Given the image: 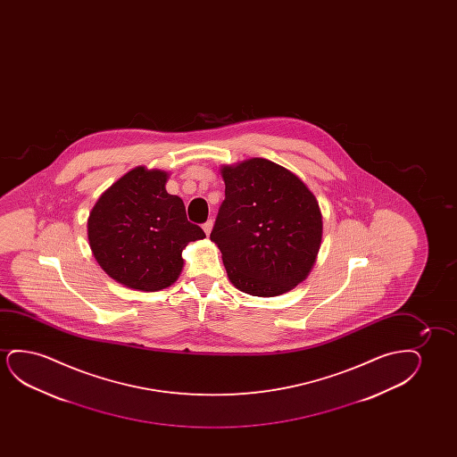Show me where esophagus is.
Listing matches in <instances>:
<instances>
[{
  "label": "esophagus",
  "mask_w": 457,
  "mask_h": 457,
  "mask_svg": "<svg viewBox=\"0 0 457 457\" xmlns=\"http://www.w3.org/2000/svg\"><path fill=\"white\" fill-rule=\"evenodd\" d=\"M213 228V220H207L206 223L203 225V229H204V232H206V236H209L211 234V231H212Z\"/></svg>",
  "instance_id": "obj_1"
}]
</instances>
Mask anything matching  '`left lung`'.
I'll return each mask as SVG.
<instances>
[{
    "label": "left lung",
    "instance_id": "1",
    "mask_svg": "<svg viewBox=\"0 0 457 457\" xmlns=\"http://www.w3.org/2000/svg\"><path fill=\"white\" fill-rule=\"evenodd\" d=\"M225 201L211 240L234 287L278 296L296 287L317 261L323 217L319 201L290 170L262 157L220 169Z\"/></svg>",
    "mask_w": 457,
    "mask_h": 457
}]
</instances>
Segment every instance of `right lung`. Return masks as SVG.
Masks as SVG:
<instances>
[{
    "label": "right lung",
    "mask_w": 457,
    "mask_h": 457,
    "mask_svg": "<svg viewBox=\"0 0 457 457\" xmlns=\"http://www.w3.org/2000/svg\"><path fill=\"white\" fill-rule=\"evenodd\" d=\"M169 176L163 170L136 167L103 192L88 213L95 261L126 287H170L181 275L182 250L206 237L188 221L181 198L167 192Z\"/></svg>",
    "instance_id": "right-lung-1"
}]
</instances>
